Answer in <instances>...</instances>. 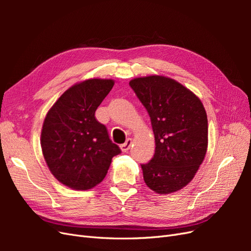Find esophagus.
<instances>
[{"mask_svg":"<svg viewBox=\"0 0 251 251\" xmlns=\"http://www.w3.org/2000/svg\"><path fill=\"white\" fill-rule=\"evenodd\" d=\"M132 139L131 138H127L126 139V141L124 143V144H121V146H120V149H121V151H125V153H126V151H127L128 150H130L131 149V147H132Z\"/></svg>","mask_w":251,"mask_h":251,"instance_id":"esophagus-1","label":"esophagus"}]
</instances>
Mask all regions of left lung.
<instances>
[{
  "label": "left lung",
  "instance_id": "8db88e82",
  "mask_svg": "<svg viewBox=\"0 0 251 251\" xmlns=\"http://www.w3.org/2000/svg\"><path fill=\"white\" fill-rule=\"evenodd\" d=\"M148 111L155 135V154L141 164L146 184L171 194L192 181L207 150L208 125L201 100L176 80L153 76L130 81Z\"/></svg>",
  "mask_w": 251,
  "mask_h": 251
}]
</instances>
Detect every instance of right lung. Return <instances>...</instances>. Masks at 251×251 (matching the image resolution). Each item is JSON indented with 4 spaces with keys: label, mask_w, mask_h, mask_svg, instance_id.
I'll list each match as a JSON object with an SVG mask.
<instances>
[{
    "label": "right lung",
    "mask_w": 251,
    "mask_h": 251,
    "mask_svg": "<svg viewBox=\"0 0 251 251\" xmlns=\"http://www.w3.org/2000/svg\"><path fill=\"white\" fill-rule=\"evenodd\" d=\"M114 86L112 79L76 83L48 112L42 130V151L51 173L73 189H90L103 180L112 158L121 153L95 111Z\"/></svg>",
    "instance_id": "right-lung-1"
}]
</instances>
